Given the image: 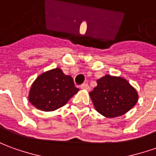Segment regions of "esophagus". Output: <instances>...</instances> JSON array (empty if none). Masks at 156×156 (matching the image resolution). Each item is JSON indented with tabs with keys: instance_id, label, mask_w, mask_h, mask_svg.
<instances>
[{
	"instance_id": "esophagus-1",
	"label": "esophagus",
	"mask_w": 156,
	"mask_h": 156,
	"mask_svg": "<svg viewBox=\"0 0 156 156\" xmlns=\"http://www.w3.org/2000/svg\"><path fill=\"white\" fill-rule=\"evenodd\" d=\"M81 89L83 90H87V91H89L90 88V86L88 85V83H83V84L81 85Z\"/></svg>"
}]
</instances>
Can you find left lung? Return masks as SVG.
Instances as JSON below:
<instances>
[{
    "mask_svg": "<svg viewBox=\"0 0 156 156\" xmlns=\"http://www.w3.org/2000/svg\"><path fill=\"white\" fill-rule=\"evenodd\" d=\"M97 86L90 92L96 110L106 118H115L126 114L138 101L136 89L122 77L105 75Z\"/></svg>",
    "mask_w": 156,
    "mask_h": 156,
    "instance_id": "1",
    "label": "left lung"
}]
</instances>
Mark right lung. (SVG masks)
<instances>
[{"instance_id": "right-lung-1", "label": "right lung", "mask_w": 156, "mask_h": 156, "mask_svg": "<svg viewBox=\"0 0 156 156\" xmlns=\"http://www.w3.org/2000/svg\"><path fill=\"white\" fill-rule=\"evenodd\" d=\"M73 78L56 67L39 75L32 83L28 99L36 108L51 112L60 108L78 92Z\"/></svg>"}]
</instances>
